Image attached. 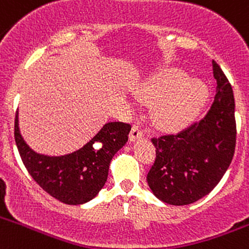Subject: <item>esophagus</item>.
I'll use <instances>...</instances> for the list:
<instances>
[{"instance_id":"obj_1","label":"esophagus","mask_w":249,"mask_h":249,"mask_svg":"<svg viewBox=\"0 0 249 249\" xmlns=\"http://www.w3.org/2000/svg\"><path fill=\"white\" fill-rule=\"evenodd\" d=\"M143 136H144V132L142 131V130L140 129L137 125H134V126H132V129H131V131H130V135H129L130 141L134 142V141H136V140L142 139Z\"/></svg>"}]
</instances>
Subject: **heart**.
<instances>
[{"instance_id":"obj_1","label":"heart","mask_w":249,"mask_h":249,"mask_svg":"<svg viewBox=\"0 0 249 249\" xmlns=\"http://www.w3.org/2000/svg\"><path fill=\"white\" fill-rule=\"evenodd\" d=\"M208 90L201 80L181 69H169L135 92L137 101L153 105L151 118L163 129H176L191 122L206 101Z\"/></svg>"}]
</instances>
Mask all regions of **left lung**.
Masks as SVG:
<instances>
[{
    "instance_id": "8db88e82",
    "label": "left lung",
    "mask_w": 249,
    "mask_h": 249,
    "mask_svg": "<svg viewBox=\"0 0 249 249\" xmlns=\"http://www.w3.org/2000/svg\"><path fill=\"white\" fill-rule=\"evenodd\" d=\"M216 95L203 119L176 135L152 139L156 161L147 182L154 196L171 206H187L208 195L228 170L236 144L232 88L213 60Z\"/></svg>"
}]
</instances>
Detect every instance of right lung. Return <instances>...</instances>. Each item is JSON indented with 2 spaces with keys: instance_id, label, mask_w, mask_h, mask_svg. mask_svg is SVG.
I'll use <instances>...</instances> for the list:
<instances>
[{
  "instance_id": "right-lung-1",
  "label": "right lung",
  "mask_w": 249,
  "mask_h": 249,
  "mask_svg": "<svg viewBox=\"0 0 249 249\" xmlns=\"http://www.w3.org/2000/svg\"><path fill=\"white\" fill-rule=\"evenodd\" d=\"M131 126L110 122L78 151L64 156H47L34 151L19 130L18 110L14 137L26 170L48 195L66 204H84L103 189L114 154L125 146Z\"/></svg>"
}]
</instances>
